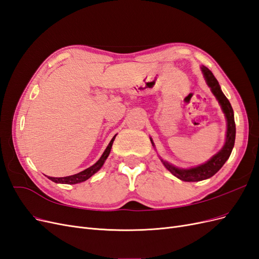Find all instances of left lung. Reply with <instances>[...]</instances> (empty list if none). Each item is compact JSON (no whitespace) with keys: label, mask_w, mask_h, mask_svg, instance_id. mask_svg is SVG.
I'll list each match as a JSON object with an SVG mask.
<instances>
[{"label":"left lung","mask_w":259,"mask_h":259,"mask_svg":"<svg viewBox=\"0 0 259 259\" xmlns=\"http://www.w3.org/2000/svg\"><path fill=\"white\" fill-rule=\"evenodd\" d=\"M201 70L203 75H204L206 84L208 85L211 93L214 94V96L216 97L219 105H221L222 110L226 116V142L221 150H219L215 155L211 156L208 161L200 164L198 166H193L190 168H180L174 166L173 164H170L167 161H164L163 159L160 158L163 165L165 166L174 176H176L180 180H184V182H200V180H204L214 176L217 171L223 167L226 161L229 159L234 146V140H236V123H234L233 109L229 103V100L224 95V93L221 89V85H219L218 81L216 80L214 74L211 73L210 70L205 66H202ZM150 140L152 146L154 147L153 140L151 139V137Z\"/></svg>","instance_id":"1"}]
</instances>
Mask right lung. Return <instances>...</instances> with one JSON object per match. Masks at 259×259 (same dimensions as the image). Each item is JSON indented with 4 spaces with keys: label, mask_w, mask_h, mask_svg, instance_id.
I'll list each match as a JSON object with an SVG mask.
<instances>
[{
    "label": "right lung",
    "mask_w": 259,
    "mask_h": 259,
    "mask_svg": "<svg viewBox=\"0 0 259 259\" xmlns=\"http://www.w3.org/2000/svg\"><path fill=\"white\" fill-rule=\"evenodd\" d=\"M115 136H116V135H114L113 138L111 139V142L109 143V145L107 146L106 150L104 151L103 155L100 156V159H99L95 164H94V165H92L91 167L86 168V169L80 171V173L71 175V176H66V177H50V176H48V178L51 179L52 182L56 183V184H68V185L79 184V183L85 182V180H88L90 177H92L94 174L97 173V171H98L101 167H103L105 161L107 160V158L109 156V153H110V151H111L112 144H113V142H114Z\"/></svg>",
    "instance_id": "1"
}]
</instances>
